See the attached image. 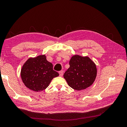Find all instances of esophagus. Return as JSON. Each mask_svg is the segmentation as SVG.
<instances>
[{
    "label": "esophagus",
    "instance_id": "obj_1",
    "mask_svg": "<svg viewBox=\"0 0 127 127\" xmlns=\"http://www.w3.org/2000/svg\"><path fill=\"white\" fill-rule=\"evenodd\" d=\"M59 75H60V77H62L63 76L64 74V71H60L59 72Z\"/></svg>",
    "mask_w": 127,
    "mask_h": 127
}]
</instances>
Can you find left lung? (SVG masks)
<instances>
[{"mask_svg": "<svg viewBox=\"0 0 127 127\" xmlns=\"http://www.w3.org/2000/svg\"><path fill=\"white\" fill-rule=\"evenodd\" d=\"M69 64V68L64 72V77L69 87L81 90L93 83L97 69L95 64L88 57L74 55L71 58Z\"/></svg>", "mask_w": 127, "mask_h": 127, "instance_id": "left-lung-1", "label": "left lung"}]
</instances>
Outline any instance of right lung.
<instances>
[{
	"mask_svg": "<svg viewBox=\"0 0 127 127\" xmlns=\"http://www.w3.org/2000/svg\"><path fill=\"white\" fill-rule=\"evenodd\" d=\"M58 72L53 69V65L46 60L45 55L30 58L26 62L21 71L24 84L31 90L40 92L45 89Z\"/></svg>",
	"mask_w": 127,
	"mask_h": 127,
	"instance_id": "obj_1",
	"label": "right lung"
}]
</instances>
